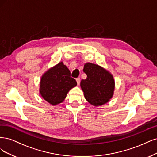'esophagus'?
<instances>
[{"mask_svg": "<svg viewBox=\"0 0 157 157\" xmlns=\"http://www.w3.org/2000/svg\"><path fill=\"white\" fill-rule=\"evenodd\" d=\"M80 81H81V79H80V78H76V82H77V83H78V85H79V83H80Z\"/></svg>", "mask_w": 157, "mask_h": 157, "instance_id": "esophagus-1", "label": "esophagus"}]
</instances>
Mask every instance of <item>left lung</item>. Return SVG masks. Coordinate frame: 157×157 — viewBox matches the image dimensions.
Here are the masks:
<instances>
[{
  "label": "left lung",
  "mask_w": 157,
  "mask_h": 157,
  "mask_svg": "<svg viewBox=\"0 0 157 157\" xmlns=\"http://www.w3.org/2000/svg\"><path fill=\"white\" fill-rule=\"evenodd\" d=\"M83 72L87 74V78L82 80L80 85L88 102L98 106L109 102L115 89L112 74L100 66L90 63L84 65Z\"/></svg>",
  "instance_id": "left-lung-1"
}]
</instances>
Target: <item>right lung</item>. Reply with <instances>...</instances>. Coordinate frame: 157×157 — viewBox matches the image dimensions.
Segmentation results:
<instances>
[{
  "mask_svg": "<svg viewBox=\"0 0 157 157\" xmlns=\"http://www.w3.org/2000/svg\"><path fill=\"white\" fill-rule=\"evenodd\" d=\"M76 85V81L70 77L67 66L60 62L43 74L40 93L45 100L55 105L63 102L69 90Z\"/></svg>",
  "mask_w": 157,
  "mask_h": 157,
  "instance_id": "add662e5",
  "label": "right lung"
}]
</instances>
